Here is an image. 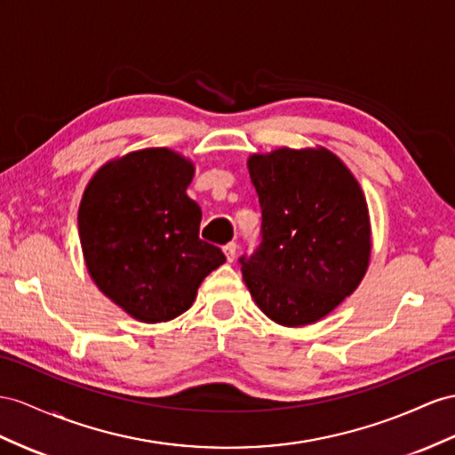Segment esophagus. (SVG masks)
Returning <instances> with one entry per match:
<instances>
[{
    "instance_id": "34e87169",
    "label": "esophagus",
    "mask_w": 455,
    "mask_h": 455,
    "mask_svg": "<svg viewBox=\"0 0 455 455\" xmlns=\"http://www.w3.org/2000/svg\"><path fill=\"white\" fill-rule=\"evenodd\" d=\"M223 251H225V255H227V261H235V258H236V243L235 242H228L227 246L223 248Z\"/></svg>"
}]
</instances>
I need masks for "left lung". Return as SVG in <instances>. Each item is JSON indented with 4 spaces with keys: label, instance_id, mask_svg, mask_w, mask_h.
<instances>
[{
    "label": "left lung",
    "instance_id": "obj_1",
    "mask_svg": "<svg viewBox=\"0 0 455 455\" xmlns=\"http://www.w3.org/2000/svg\"><path fill=\"white\" fill-rule=\"evenodd\" d=\"M261 243L240 258L255 304L284 327L317 323L359 286L371 258L363 190L327 148L253 154Z\"/></svg>",
    "mask_w": 455,
    "mask_h": 455
}]
</instances>
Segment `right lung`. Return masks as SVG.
<instances>
[{"instance_id": "right-lung-1", "label": "right lung", "mask_w": 455, "mask_h": 455, "mask_svg": "<svg viewBox=\"0 0 455 455\" xmlns=\"http://www.w3.org/2000/svg\"><path fill=\"white\" fill-rule=\"evenodd\" d=\"M192 179L190 159L146 148L106 163L84 190L78 235L88 273L136 321L179 317L227 261L200 238L202 209L186 194Z\"/></svg>"}]
</instances>
